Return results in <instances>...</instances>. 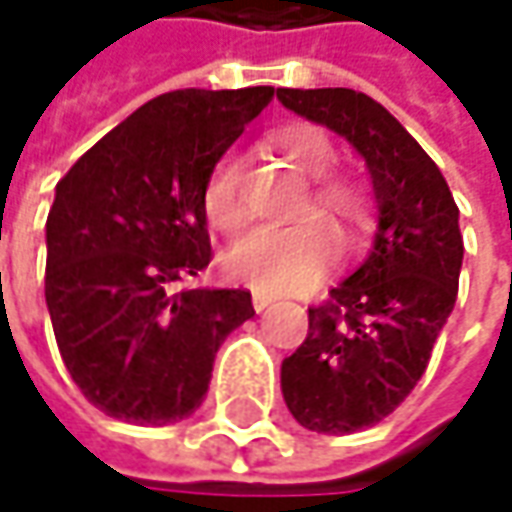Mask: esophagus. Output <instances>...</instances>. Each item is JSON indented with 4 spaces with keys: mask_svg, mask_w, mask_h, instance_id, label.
I'll list each match as a JSON object with an SVG mask.
<instances>
[{
    "mask_svg": "<svg viewBox=\"0 0 512 512\" xmlns=\"http://www.w3.org/2000/svg\"><path fill=\"white\" fill-rule=\"evenodd\" d=\"M276 302V296L273 293H262V290H253V310L256 313H262V310H267V307Z\"/></svg>",
    "mask_w": 512,
    "mask_h": 512,
    "instance_id": "obj_1",
    "label": "esophagus"
}]
</instances>
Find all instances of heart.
I'll return each mask as SVG.
<instances>
[{
  "label": "heart",
  "instance_id": "b5f03b06",
  "mask_svg": "<svg viewBox=\"0 0 512 512\" xmlns=\"http://www.w3.org/2000/svg\"><path fill=\"white\" fill-rule=\"evenodd\" d=\"M270 145L285 156L299 173L313 179L307 196L305 219L290 227H259L242 236L222 259L227 279L265 290L290 293L313 285L336 265L342 253V236L327 219H339L356 239L376 222V199L364 179L336 168V145L316 125H285L270 136ZM202 210L207 222L233 233L245 222L242 202V165L239 156L225 153L202 187Z\"/></svg>",
  "mask_w": 512,
  "mask_h": 512
}]
</instances>
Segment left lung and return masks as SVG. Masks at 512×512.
<instances>
[{
	"mask_svg": "<svg viewBox=\"0 0 512 512\" xmlns=\"http://www.w3.org/2000/svg\"><path fill=\"white\" fill-rule=\"evenodd\" d=\"M276 96L362 153L379 207L370 256L325 305L307 307L305 342L282 362L296 422L356 433L410 396L453 313L464 256L459 207L436 162L367 93L279 88Z\"/></svg>",
	"mask_w": 512,
	"mask_h": 512,
	"instance_id": "left-lung-1",
	"label": "left lung"
}]
</instances>
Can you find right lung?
<instances>
[{
    "mask_svg": "<svg viewBox=\"0 0 512 512\" xmlns=\"http://www.w3.org/2000/svg\"><path fill=\"white\" fill-rule=\"evenodd\" d=\"M273 88L170 90L59 179L45 302L62 362L90 404L133 424L182 422L219 344L256 316L247 290L182 287L210 265L202 187Z\"/></svg>",
    "mask_w": 512,
    "mask_h": 512,
    "instance_id": "add662e5",
    "label": "right lung"
}]
</instances>
